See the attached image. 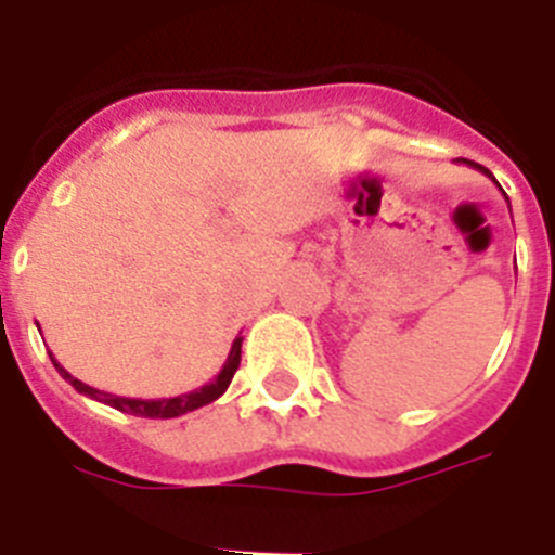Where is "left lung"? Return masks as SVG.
<instances>
[{
    "mask_svg": "<svg viewBox=\"0 0 555 555\" xmlns=\"http://www.w3.org/2000/svg\"><path fill=\"white\" fill-rule=\"evenodd\" d=\"M461 164H467V166H473V169H478V171H483V175H487V178H492V171L489 169H483V166L480 164H473V160H467V158H461ZM494 180V178H492ZM500 185V183H498ZM503 194H506V191H503ZM508 199V197H506Z\"/></svg>",
    "mask_w": 555,
    "mask_h": 555,
    "instance_id": "left-lung-1",
    "label": "left lung"
}]
</instances>
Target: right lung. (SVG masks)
<instances>
[{
	"label": "right lung",
	"instance_id": "1",
	"mask_svg": "<svg viewBox=\"0 0 555 555\" xmlns=\"http://www.w3.org/2000/svg\"><path fill=\"white\" fill-rule=\"evenodd\" d=\"M242 341H244L242 336L235 338L233 347H230V352H228V361H224V366L219 370V375L214 377L210 384L199 386V389L189 391V395L160 397V400H139V397L107 395V391H100V389H94V386H88V384H82V380H77L72 372H66L61 364H57L52 352H49V358H52V364H55V370L61 372L63 380H68V384L75 386L80 395L91 397V400H100V403L111 405V409H116V411H125V414H132V416H150V420H171V416H183V414H189V411L203 409V405L214 403V400H219V397L228 391L230 380H233V375H235V370H238V364H242Z\"/></svg>",
	"mask_w": 555,
	"mask_h": 555
}]
</instances>
